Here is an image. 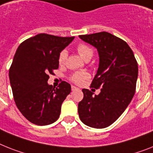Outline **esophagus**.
I'll return each mask as SVG.
<instances>
[{
    "label": "esophagus",
    "instance_id": "1",
    "mask_svg": "<svg viewBox=\"0 0 153 153\" xmlns=\"http://www.w3.org/2000/svg\"><path fill=\"white\" fill-rule=\"evenodd\" d=\"M76 90H79V88L75 87V86H72V91H76Z\"/></svg>",
    "mask_w": 153,
    "mask_h": 153
}]
</instances>
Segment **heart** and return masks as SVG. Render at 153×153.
<instances>
[{
    "label": "heart",
    "instance_id": "obj_1",
    "mask_svg": "<svg viewBox=\"0 0 153 153\" xmlns=\"http://www.w3.org/2000/svg\"><path fill=\"white\" fill-rule=\"evenodd\" d=\"M76 51H77L79 56L81 57L84 60L91 59L94 54V51H93V48L91 47L86 45V44H83V43L78 45L77 48H76ZM66 58H67V51H66V50H62L59 54V59H58L59 65H63L66 60ZM88 77H89V74L86 72H76V73L70 76L69 79L76 84H82L84 82V80H86Z\"/></svg>",
    "mask_w": 153,
    "mask_h": 153
}]
</instances>
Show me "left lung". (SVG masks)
Masks as SVG:
<instances>
[{
    "label": "left lung",
    "mask_w": 153,
    "mask_h": 153,
    "mask_svg": "<svg viewBox=\"0 0 153 153\" xmlns=\"http://www.w3.org/2000/svg\"><path fill=\"white\" fill-rule=\"evenodd\" d=\"M79 38L96 48L98 71L91 87L101 88L98 95L83 89L78 104L80 120L88 127L105 128L113 123L128 106L136 89L138 67L127 42L107 32L80 35Z\"/></svg>",
    "instance_id": "8db88e82"
}]
</instances>
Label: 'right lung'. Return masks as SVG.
<instances>
[{
    "mask_svg": "<svg viewBox=\"0 0 153 153\" xmlns=\"http://www.w3.org/2000/svg\"><path fill=\"white\" fill-rule=\"evenodd\" d=\"M74 39L40 33L19 46L9 69V79L16 106L30 122L39 126L59 119L63 101L71 86L48 84V74L59 68V55Z\"/></svg>",
    "mask_w": 153,
    "mask_h": 153,
    "instance_id": "add662e5",
    "label": "right lung"
}]
</instances>
